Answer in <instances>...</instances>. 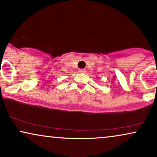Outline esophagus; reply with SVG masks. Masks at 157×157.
I'll return each instance as SVG.
<instances>
[{"label": "esophagus", "instance_id": "34e87169", "mask_svg": "<svg viewBox=\"0 0 157 157\" xmlns=\"http://www.w3.org/2000/svg\"><path fill=\"white\" fill-rule=\"evenodd\" d=\"M78 72L81 73H84L85 72H86V70H85V69H79Z\"/></svg>", "mask_w": 157, "mask_h": 157}]
</instances>
